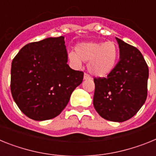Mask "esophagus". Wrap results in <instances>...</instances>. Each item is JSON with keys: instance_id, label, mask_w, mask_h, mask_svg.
Masks as SVG:
<instances>
[{"instance_id": "1", "label": "esophagus", "mask_w": 156, "mask_h": 156, "mask_svg": "<svg viewBox=\"0 0 156 156\" xmlns=\"http://www.w3.org/2000/svg\"><path fill=\"white\" fill-rule=\"evenodd\" d=\"M87 79H91V77H90V75H89L88 74L85 73V74H84V80H87Z\"/></svg>"}]
</instances>
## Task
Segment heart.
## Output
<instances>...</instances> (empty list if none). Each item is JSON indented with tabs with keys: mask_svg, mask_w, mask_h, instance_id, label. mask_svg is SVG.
I'll return each instance as SVG.
<instances>
[{
	"mask_svg": "<svg viewBox=\"0 0 156 156\" xmlns=\"http://www.w3.org/2000/svg\"><path fill=\"white\" fill-rule=\"evenodd\" d=\"M119 55V46L114 41H90L78 44L76 52H69L68 59L75 67H82L83 61L89 62V72L97 77H105L115 69Z\"/></svg>",
	"mask_w": 156,
	"mask_h": 156,
	"instance_id": "1",
	"label": "heart"
}]
</instances>
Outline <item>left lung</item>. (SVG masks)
<instances>
[{"label":"left lung","mask_w":156,"mask_h":156,"mask_svg":"<svg viewBox=\"0 0 156 156\" xmlns=\"http://www.w3.org/2000/svg\"><path fill=\"white\" fill-rule=\"evenodd\" d=\"M120 59L106 78H95L93 106L102 118L125 122L134 116L147 95L148 67L134 46L117 38Z\"/></svg>","instance_id":"1"}]
</instances>
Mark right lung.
Returning a JSON list of instances; mask_svg holds the SVG:
<instances>
[{
	"mask_svg": "<svg viewBox=\"0 0 156 156\" xmlns=\"http://www.w3.org/2000/svg\"><path fill=\"white\" fill-rule=\"evenodd\" d=\"M84 73L67 64L64 37L26 44L11 69V92L24 115L36 121L59 115L67 106Z\"/></svg>",
	"mask_w": 156,
	"mask_h": 156,
	"instance_id": "obj_1",
	"label": "right lung"
}]
</instances>
